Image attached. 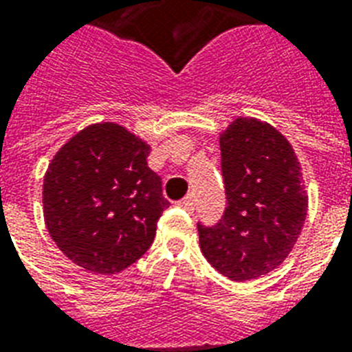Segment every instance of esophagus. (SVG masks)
<instances>
[{
	"mask_svg": "<svg viewBox=\"0 0 352 352\" xmlns=\"http://www.w3.org/2000/svg\"><path fill=\"white\" fill-rule=\"evenodd\" d=\"M177 206H181V208L186 210V212H193V199L192 197L182 199V201H179V203H177Z\"/></svg>",
	"mask_w": 352,
	"mask_h": 352,
	"instance_id": "1",
	"label": "esophagus"
}]
</instances>
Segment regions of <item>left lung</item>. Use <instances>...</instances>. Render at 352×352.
<instances>
[{"mask_svg": "<svg viewBox=\"0 0 352 352\" xmlns=\"http://www.w3.org/2000/svg\"><path fill=\"white\" fill-rule=\"evenodd\" d=\"M226 210L215 225L197 223L199 245L212 267L232 281L278 268L294 248L309 197L294 149L257 118H235L221 135Z\"/></svg>", "mask_w": 352, "mask_h": 352, "instance_id": "obj_1", "label": "left lung"}]
</instances>
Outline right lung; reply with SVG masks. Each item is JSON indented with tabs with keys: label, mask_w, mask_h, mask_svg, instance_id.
<instances>
[{
	"label": "right lung",
	"mask_w": 352,
	"mask_h": 352,
	"mask_svg": "<svg viewBox=\"0 0 352 352\" xmlns=\"http://www.w3.org/2000/svg\"><path fill=\"white\" fill-rule=\"evenodd\" d=\"M149 146L104 122L60 148L43 179V217L58 248L78 267L117 274L140 259L170 203L148 166Z\"/></svg>",
	"instance_id": "right-lung-1"
}]
</instances>
